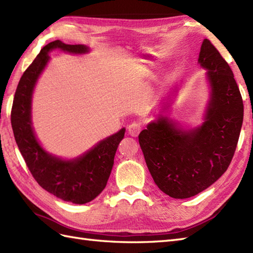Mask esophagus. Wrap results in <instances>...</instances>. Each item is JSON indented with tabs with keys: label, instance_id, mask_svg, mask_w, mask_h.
Listing matches in <instances>:
<instances>
[{
	"label": "esophagus",
	"instance_id": "34e87169",
	"mask_svg": "<svg viewBox=\"0 0 253 253\" xmlns=\"http://www.w3.org/2000/svg\"><path fill=\"white\" fill-rule=\"evenodd\" d=\"M142 129V125L141 123H131L129 126H128V132L129 135L132 137H137L139 135V132Z\"/></svg>",
	"mask_w": 253,
	"mask_h": 253
}]
</instances>
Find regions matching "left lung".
<instances>
[{
  "label": "left lung",
  "mask_w": 253,
  "mask_h": 253,
  "mask_svg": "<svg viewBox=\"0 0 253 253\" xmlns=\"http://www.w3.org/2000/svg\"><path fill=\"white\" fill-rule=\"evenodd\" d=\"M199 63L211 84L206 122L191 131L160 117L139 133L144 160L166 195L186 199L207 189L232 162L244 120V103L233 71L212 42L204 39Z\"/></svg>",
  "instance_id": "left-lung-1"
}]
</instances>
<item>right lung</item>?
I'll return each instance as SVG.
<instances>
[{
	"instance_id": "right-lung-1",
	"label": "right lung",
	"mask_w": 253,
	"mask_h": 253,
	"mask_svg": "<svg viewBox=\"0 0 253 253\" xmlns=\"http://www.w3.org/2000/svg\"><path fill=\"white\" fill-rule=\"evenodd\" d=\"M56 47L72 53L88 51V47L83 44H65L60 40L42 47L19 80L10 112V122L16 143L38 184L64 201L84 204L93 200L105 188L117 147L125 135V128L73 161L52 157L40 147L31 127V94L38 77L49 61V52Z\"/></svg>"
}]
</instances>
